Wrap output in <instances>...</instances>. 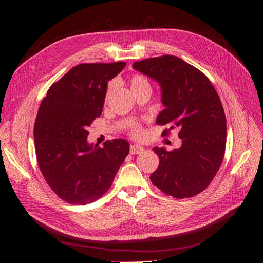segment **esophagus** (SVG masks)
I'll return each instance as SVG.
<instances>
[{
    "mask_svg": "<svg viewBox=\"0 0 263 263\" xmlns=\"http://www.w3.org/2000/svg\"><path fill=\"white\" fill-rule=\"evenodd\" d=\"M144 150H145V148L139 146V145H132V146H130V154H132V155L140 154V153H142V151H144Z\"/></svg>",
    "mask_w": 263,
    "mask_h": 263,
    "instance_id": "1",
    "label": "esophagus"
}]
</instances>
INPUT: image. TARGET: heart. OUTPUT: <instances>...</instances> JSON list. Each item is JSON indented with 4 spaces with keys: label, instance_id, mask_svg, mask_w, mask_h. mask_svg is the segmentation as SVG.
Listing matches in <instances>:
<instances>
[{
    "label": "heart",
    "instance_id": "heart-1",
    "mask_svg": "<svg viewBox=\"0 0 263 263\" xmlns=\"http://www.w3.org/2000/svg\"><path fill=\"white\" fill-rule=\"evenodd\" d=\"M130 87H132L133 92L140 91V90H146V89L151 91V84H150L148 79L145 76L139 74V73L134 74L130 78ZM110 89H112V84H110L109 87H108V92L110 91ZM132 135L135 137L140 138L142 135H144V132H142V129L140 128L138 125H134L132 127Z\"/></svg>",
    "mask_w": 263,
    "mask_h": 263
}]
</instances>
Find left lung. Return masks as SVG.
<instances>
[{
  "label": "left lung",
  "mask_w": 263,
  "mask_h": 263,
  "mask_svg": "<svg viewBox=\"0 0 263 263\" xmlns=\"http://www.w3.org/2000/svg\"><path fill=\"white\" fill-rule=\"evenodd\" d=\"M134 69L154 79L161 87L164 109L158 125L180 129L182 146L172 151L155 147L158 169L154 185L177 198L201 193L220 168L226 147V116L213 84L200 70L176 55L165 54L135 62Z\"/></svg>",
  "instance_id": "8db88e82"
}]
</instances>
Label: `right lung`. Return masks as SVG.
<instances>
[{
    "label": "right lung",
    "instance_id": "1",
    "mask_svg": "<svg viewBox=\"0 0 263 263\" xmlns=\"http://www.w3.org/2000/svg\"><path fill=\"white\" fill-rule=\"evenodd\" d=\"M126 62L81 63L54 82L39 106L34 138L43 176L53 192L70 204L97 201L112 186L129 153L125 139L87 142V127L102 114L107 82Z\"/></svg>",
    "mask_w": 263,
    "mask_h": 263
}]
</instances>
